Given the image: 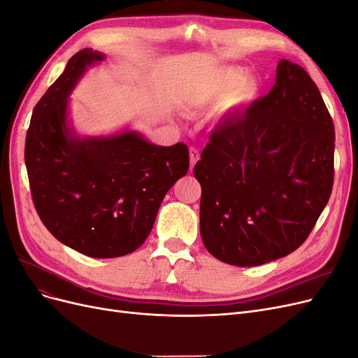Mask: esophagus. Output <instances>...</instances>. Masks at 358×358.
<instances>
[{"instance_id": "34e87169", "label": "esophagus", "mask_w": 358, "mask_h": 358, "mask_svg": "<svg viewBox=\"0 0 358 358\" xmlns=\"http://www.w3.org/2000/svg\"><path fill=\"white\" fill-rule=\"evenodd\" d=\"M199 159H200L199 149L191 146V148H189V162H191V169H192L194 166H196V162H197Z\"/></svg>"}]
</instances>
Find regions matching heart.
I'll list each match as a JSON object with an SVG mask.
<instances>
[{"label": "heart", "mask_w": 358, "mask_h": 358, "mask_svg": "<svg viewBox=\"0 0 358 358\" xmlns=\"http://www.w3.org/2000/svg\"><path fill=\"white\" fill-rule=\"evenodd\" d=\"M241 79H242L241 70L237 69L222 70L218 74L212 76V78L206 79L197 86L196 92H194V101L200 106L210 104L215 101H220L231 90L234 91L231 93V100L234 103L254 99L258 91L257 82L252 79H246L239 84Z\"/></svg>", "instance_id": "b5f03b06"}]
</instances>
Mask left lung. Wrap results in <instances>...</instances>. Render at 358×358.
<instances>
[{
  "label": "left lung",
  "mask_w": 358,
  "mask_h": 358,
  "mask_svg": "<svg viewBox=\"0 0 358 358\" xmlns=\"http://www.w3.org/2000/svg\"><path fill=\"white\" fill-rule=\"evenodd\" d=\"M194 176L200 234L215 258L251 267L296 251L334 179L333 119L305 69L280 59L270 92L212 133Z\"/></svg>",
  "instance_id": "1"
}]
</instances>
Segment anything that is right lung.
I'll return each instance as SVG.
<instances>
[{"label": "right lung", "instance_id": "1", "mask_svg": "<svg viewBox=\"0 0 358 358\" xmlns=\"http://www.w3.org/2000/svg\"><path fill=\"white\" fill-rule=\"evenodd\" d=\"M104 59L76 53L32 110L25 164L41 222L74 251L115 258L142 246L167 191L189 169L187 145L157 146L133 131L78 138L67 128V96L85 69Z\"/></svg>", "mask_w": 358, "mask_h": 358}]
</instances>
